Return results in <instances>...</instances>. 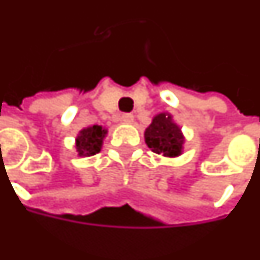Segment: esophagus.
I'll use <instances>...</instances> for the list:
<instances>
[{"label":"esophagus","instance_id":"1","mask_svg":"<svg viewBox=\"0 0 260 260\" xmlns=\"http://www.w3.org/2000/svg\"><path fill=\"white\" fill-rule=\"evenodd\" d=\"M121 119H122V122H125V124H132L134 122V115L132 114H122Z\"/></svg>","mask_w":260,"mask_h":260}]
</instances>
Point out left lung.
Returning a JSON list of instances; mask_svg holds the SVG:
<instances>
[{
	"mask_svg": "<svg viewBox=\"0 0 260 260\" xmlns=\"http://www.w3.org/2000/svg\"><path fill=\"white\" fill-rule=\"evenodd\" d=\"M145 142L152 152L166 157H176L183 153L184 135L173 121L172 114L160 112L153 117L145 129Z\"/></svg>",
	"mask_w": 260,
	"mask_h": 260,
	"instance_id": "left-lung-1",
	"label": "left lung"
}]
</instances>
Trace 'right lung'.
Here are the masks:
<instances>
[{"mask_svg": "<svg viewBox=\"0 0 260 260\" xmlns=\"http://www.w3.org/2000/svg\"><path fill=\"white\" fill-rule=\"evenodd\" d=\"M107 132L108 131L101 125H92L80 131L76 138V150L80 157H87L99 153L103 148Z\"/></svg>", "mask_w": 260, "mask_h": 260, "instance_id": "1", "label": "right lung"}]
</instances>
